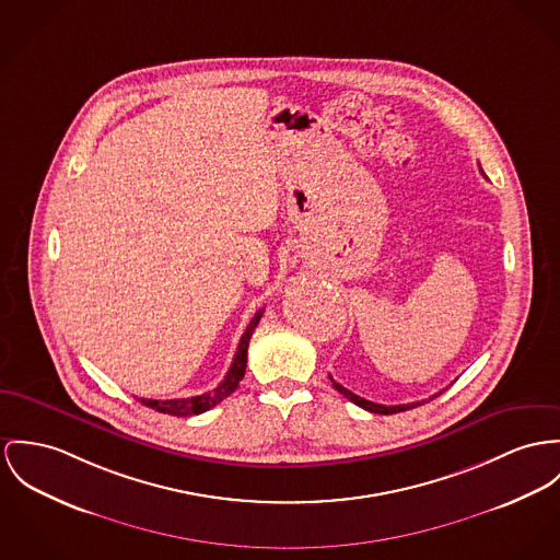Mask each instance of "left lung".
Returning <instances> with one entry per match:
<instances>
[{"instance_id": "obj_1", "label": "left lung", "mask_w": 560, "mask_h": 560, "mask_svg": "<svg viewBox=\"0 0 560 560\" xmlns=\"http://www.w3.org/2000/svg\"><path fill=\"white\" fill-rule=\"evenodd\" d=\"M330 382H332V386L337 387V389L343 394L345 398H349V400H351V402H355L358 407H362V409H366V411H371V413H382V416H389V413H398V411L413 409V407L424 405V402H429V400H432L434 396H439V394H441V392H436V394L431 396L429 400H418V402H407V405H380V402H371V400H366V398H360L358 394H353V392H349L347 387L341 386V384H337L332 377H330Z\"/></svg>"}]
</instances>
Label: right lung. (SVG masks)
<instances>
[{
	"instance_id": "add662e5",
	"label": "right lung",
	"mask_w": 560,
	"mask_h": 560,
	"mask_svg": "<svg viewBox=\"0 0 560 560\" xmlns=\"http://www.w3.org/2000/svg\"><path fill=\"white\" fill-rule=\"evenodd\" d=\"M264 308H259L258 313L254 315V319L249 322L247 330L243 332L241 337V343L238 349L234 353V360H232V366L228 369L223 382L215 387V389H209L205 394H198V396H189V398H171V400H153V398H138L144 407H151L160 413H168V416H176V418H187V416H198V413H205L209 411L211 407L219 405L223 398H228L238 384L241 380L245 377V369H247V347L252 341V335L258 326L259 317H261Z\"/></svg>"
}]
</instances>
